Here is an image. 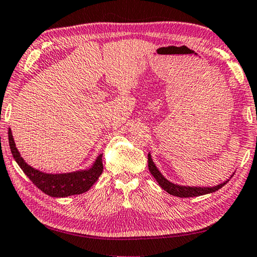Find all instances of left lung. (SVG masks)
I'll return each mask as SVG.
<instances>
[{
    "label": "left lung",
    "mask_w": 257,
    "mask_h": 257,
    "mask_svg": "<svg viewBox=\"0 0 257 257\" xmlns=\"http://www.w3.org/2000/svg\"><path fill=\"white\" fill-rule=\"evenodd\" d=\"M149 169L150 172L152 173L156 181L159 182V185L162 187V188L169 193L170 195H173V196L177 197H196V196H201V195H206L210 193H214V191L219 190L220 188L227 184L229 179L227 181L222 182V184L214 186V187H187V186H179V185H175L170 182L169 180L165 179V178L161 175V172L158 170V168L155 167V164L153 162V160L151 158V154H149Z\"/></svg>",
    "instance_id": "8db88e82"
}]
</instances>
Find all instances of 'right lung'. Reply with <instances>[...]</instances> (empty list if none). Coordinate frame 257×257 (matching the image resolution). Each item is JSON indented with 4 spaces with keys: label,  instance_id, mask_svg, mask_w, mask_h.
I'll use <instances>...</instances> for the list:
<instances>
[{
    "label": "right lung",
    "instance_id": "1",
    "mask_svg": "<svg viewBox=\"0 0 257 257\" xmlns=\"http://www.w3.org/2000/svg\"><path fill=\"white\" fill-rule=\"evenodd\" d=\"M9 145H10L11 153L14 155L16 162L18 163L21 170L25 172V175L32 180L38 189H41L43 193L51 197H67L71 196V195L85 193L96 182L98 177L103 172V154L97 156L93 167L88 170L61 173V175H50V173L38 171L25 162V160L21 158L20 153L17 150L10 128H9Z\"/></svg>",
    "mask_w": 257,
    "mask_h": 257
}]
</instances>
